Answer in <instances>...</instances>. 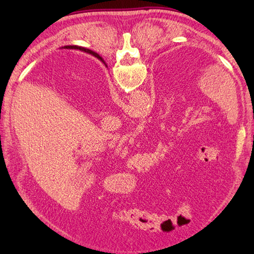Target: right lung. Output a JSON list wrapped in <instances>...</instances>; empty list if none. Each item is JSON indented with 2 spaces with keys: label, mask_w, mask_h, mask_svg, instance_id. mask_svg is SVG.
Segmentation results:
<instances>
[{
  "label": "right lung",
  "mask_w": 254,
  "mask_h": 254,
  "mask_svg": "<svg viewBox=\"0 0 254 254\" xmlns=\"http://www.w3.org/2000/svg\"><path fill=\"white\" fill-rule=\"evenodd\" d=\"M65 48L66 49H77V50H82V51H85V52H87V53H89V55H91V56H94L95 58H97L98 59V60H100L102 63L104 64H106L105 63V61H104V59H102L98 53H96V52H94V51H91V50H89V49H85V48H82V47H77V46H65Z\"/></svg>",
  "instance_id": "obj_1"
}]
</instances>
